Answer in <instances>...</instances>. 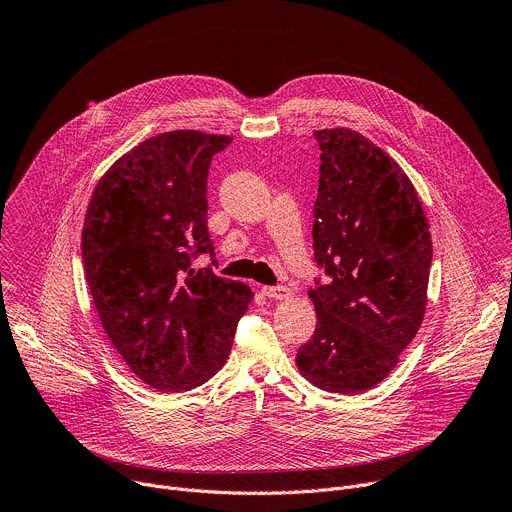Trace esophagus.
I'll return each instance as SVG.
<instances>
[{
	"mask_svg": "<svg viewBox=\"0 0 512 512\" xmlns=\"http://www.w3.org/2000/svg\"><path fill=\"white\" fill-rule=\"evenodd\" d=\"M261 291H263V296H267L271 300H285L291 294L289 287H285V285H265Z\"/></svg>",
	"mask_w": 512,
	"mask_h": 512,
	"instance_id": "obj_1",
	"label": "esophagus"
}]
</instances>
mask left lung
<instances>
[{"label": "left lung", "mask_w": 512, "mask_h": 512, "mask_svg": "<svg viewBox=\"0 0 512 512\" xmlns=\"http://www.w3.org/2000/svg\"><path fill=\"white\" fill-rule=\"evenodd\" d=\"M316 330L298 348L302 375L324 391L379 385L415 338L427 304L431 237L419 196L383 150L352 129L314 133Z\"/></svg>", "instance_id": "1"}]
</instances>
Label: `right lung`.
Returning <instances> with one entry per match:
<instances>
[{
  "mask_svg": "<svg viewBox=\"0 0 512 512\" xmlns=\"http://www.w3.org/2000/svg\"><path fill=\"white\" fill-rule=\"evenodd\" d=\"M233 137L170 131L145 139L97 184L83 229V265L101 324L150 387L208 381L229 358L251 289L214 273L206 227L212 156ZM208 254L211 263L194 270Z\"/></svg>",
  "mask_w": 512,
  "mask_h": 512,
  "instance_id": "right-lung-1",
  "label": "right lung"
}]
</instances>
